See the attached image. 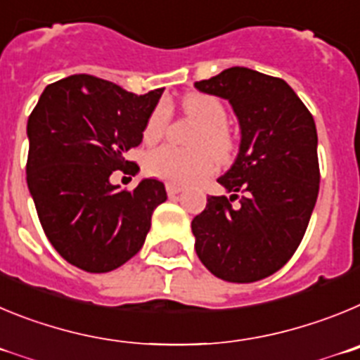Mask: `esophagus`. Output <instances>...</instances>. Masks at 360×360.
<instances>
[{
	"mask_svg": "<svg viewBox=\"0 0 360 360\" xmlns=\"http://www.w3.org/2000/svg\"><path fill=\"white\" fill-rule=\"evenodd\" d=\"M183 192V186L176 183H167V193L168 195H177V193Z\"/></svg>",
	"mask_w": 360,
	"mask_h": 360,
	"instance_id": "obj_1",
	"label": "esophagus"
}]
</instances>
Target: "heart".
Instances as JSON below:
<instances>
[{"instance_id": "obj_1", "label": "heart", "mask_w": 360, "mask_h": 360, "mask_svg": "<svg viewBox=\"0 0 360 360\" xmlns=\"http://www.w3.org/2000/svg\"><path fill=\"white\" fill-rule=\"evenodd\" d=\"M184 115L200 125L193 138L195 148H179L174 145H161L145 156V172L158 179L186 184L200 179L215 170V155L219 161H228L233 152V140L228 131V111L217 96L188 95L183 100ZM170 120L167 103H158L148 115L143 127L145 143H156L165 134ZM212 150L210 153L207 148Z\"/></svg>"}]
</instances>
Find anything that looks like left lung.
Returning <instances> with one entry per match:
<instances>
[{
	"mask_svg": "<svg viewBox=\"0 0 360 360\" xmlns=\"http://www.w3.org/2000/svg\"><path fill=\"white\" fill-rule=\"evenodd\" d=\"M195 87L228 100L240 125L238 156L217 179L233 195H210L192 220L197 257L220 280L258 281L290 260L309 226L319 192L316 124L289 84L249 68Z\"/></svg>",
	"mask_w": 360,
	"mask_h": 360,
	"instance_id": "1",
	"label": "left lung"
}]
</instances>
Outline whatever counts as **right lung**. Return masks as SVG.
Here are the masks:
<instances>
[{
	"instance_id": "obj_1",
	"label": "right lung",
	"mask_w": 360,
	"mask_h": 360,
	"mask_svg": "<svg viewBox=\"0 0 360 360\" xmlns=\"http://www.w3.org/2000/svg\"><path fill=\"white\" fill-rule=\"evenodd\" d=\"M161 95L71 75L46 86L28 118L27 183L39 220L55 251L82 271L109 273L131 260L152 212L167 200L158 179H143L132 192L109 181L115 170H140L125 152L141 143Z\"/></svg>"
}]
</instances>
